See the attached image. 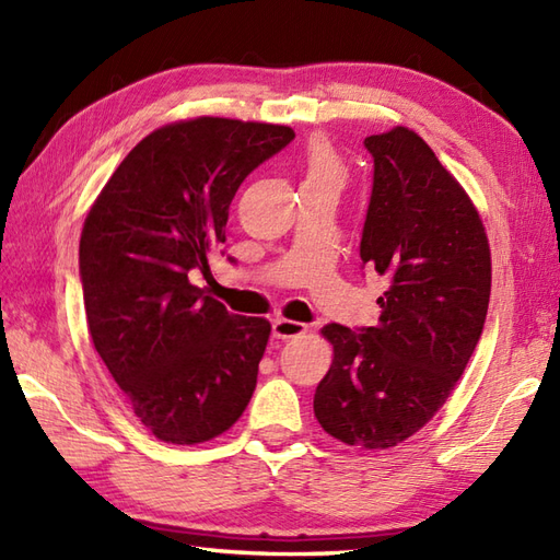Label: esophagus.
Returning <instances> with one entry per match:
<instances>
[{
    "label": "esophagus",
    "mask_w": 560,
    "mask_h": 560,
    "mask_svg": "<svg viewBox=\"0 0 560 560\" xmlns=\"http://www.w3.org/2000/svg\"><path fill=\"white\" fill-rule=\"evenodd\" d=\"M305 325L303 323H295V319H287V317H277L271 325V335L277 339H293V337H301L305 335Z\"/></svg>",
    "instance_id": "esophagus-1"
}]
</instances>
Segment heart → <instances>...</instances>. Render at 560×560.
I'll return each instance as SVG.
<instances>
[{"instance_id": "heart-1", "label": "heart", "mask_w": 560, "mask_h": 560, "mask_svg": "<svg viewBox=\"0 0 560 560\" xmlns=\"http://www.w3.org/2000/svg\"><path fill=\"white\" fill-rule=\"evenodd\" d=\"M343 165L339 156L325 141L315 139L305 156V180H335L341 183Z\"/></svg>"}]
</instances>
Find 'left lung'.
<instances>
[{
	"instance_id": "8db88e82",
	"label": "left lung",
	"mask_w": 560,
	"mask_h": 560,
	"mask_svg": "<svg viewBox=\"0 0 560 560\" xmlns=\"http://www.w3.org/2000/svg\"><path fill=\"white\" fill-rule=\"evenodd\" d=\"M373 192L363 267L387 277L375 327L331 323L335 347L315 389L319 425L347 445L395 447L433 419L481 339L491 249L471 199L407 127L365 137Z\"/></svg>"
}]
</instances>
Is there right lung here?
<instances>
[{
	"label": "right lung",
	"mask_w": 560,
	"mask_h": 560,
	"mask_svg": "<svg viewBox=\"0 0 560 560\" xmlns=\"http://www.w3.org/2000/svg\"><path fill=\"white\" fill-rule=\"evenodd\" d=\"M293 137L225 117L165 125L127 153L83 223L89 335L163 443L221 435L253 397L271 325L229 313L189 273L209 271L237 187Z\"/></svg>",
	"instance_id": "obj_1"
}]
</instances>
